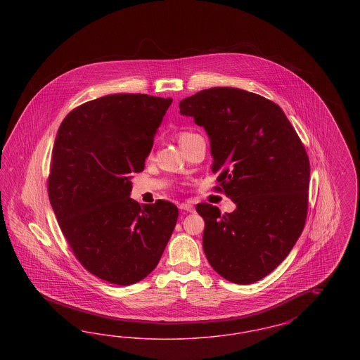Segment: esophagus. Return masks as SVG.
Wrapping results in <instances>:
<instances>
[{"mask_svg": "<svg viewBox=\"0 0 360 360\" xmlns=\"http://www.w3.org/2000/svg\"><path fill=\"white\" fill-rule=\"evenodd\" d=\"M179 209L181 210H185V212H193L194 210V206L191 202H182V204H179Z\"/></svg>", "mask_w": 360, "mask_h": 360, "instance_id": "34e87169", "label": "esophagus"}]
</instances>
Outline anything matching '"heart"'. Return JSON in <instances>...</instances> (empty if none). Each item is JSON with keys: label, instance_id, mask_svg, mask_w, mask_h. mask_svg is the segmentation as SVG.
<instances>
[{"label": "heart", "instance_id": "b5f03b06", "mask_svg": "<svg viewBox=\"0 0 360 360\" xmlns=\"http://www.w3.org/2000/svg\"><path fill=\"white\" fill-rule=\"evenodd\" d=\"M188 135H190V134H188V132H182V134L179 135V140H181L182 137L188 136Z\"/></svg>", "mask_w": 360, "mask_h": 360}]
</instances>
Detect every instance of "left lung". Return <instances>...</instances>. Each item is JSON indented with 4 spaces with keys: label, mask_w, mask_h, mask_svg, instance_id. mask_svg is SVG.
Instances as JSON below:
<instances>
[{
    "label": "left lung",
    "mask_w": 360,
    "mask_h": 360,
    "mask_svg": "<svg viewBox=\"0 0 360 360\" xmlns=\"http://www.w3.org/2000/svg\"><path fill=\"white\" fill-rule=\"evenodd\" d=\"M205 128L220 190L236 204L221 214L198 204L202 247L216 273L250 285L289 255L308 213L310 166L304 144L276 103L241 89L212 87L179 103Z\"/></svg>",
    "instance_id": "1"
}]
</instances>
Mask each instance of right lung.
I'll list each match as a JSON object with an SVG mask.
<instances>
[{
  "label": "right lung",
  "mask_w": 360,
  "mask_h": 360,
  "mask_svg": "<svg viewBox=\"0 0 360 360\" xmlns=\"http://www.w3.org/2000/svg\"><path fill=\"white\" fill-rule=\"evenodd\" d=\"M172 98L109 94L62 121L52 150L49 197L75 257L89 273L128 286L158 266L178 207L139 205L131 178L143 172Z\"/></svg>",
  "instance_id": "right-lung-1"
}]
</instances>
